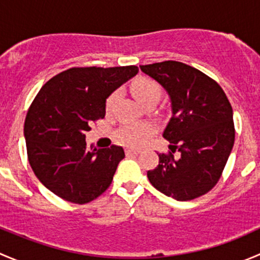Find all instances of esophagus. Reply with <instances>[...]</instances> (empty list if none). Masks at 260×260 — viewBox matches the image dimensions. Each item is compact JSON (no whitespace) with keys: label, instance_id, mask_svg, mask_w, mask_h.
<instances>
[{"label":"esophagus","instance_id":"esophagus-1","mask_svg":"<svg viewBox=\"0 0 260 260\" xmlns=\"http://www.w3.org/2000/svg\"><path fill=\"white\" fill-rule=\"evenodd\" d=\"M138 153H140V151H138V149L125 148V154H127V156H133V154H138Z\"/></svg>","mask_w":260,"mask_h":260}]
</instances>
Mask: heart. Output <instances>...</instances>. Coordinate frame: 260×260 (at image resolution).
<instances>
[{"instance_id":"b5f03b06","label":"heart","mask_w":260,"mask_h":260,"mask_svg":"<svg viewBox=\"0 0 260 260\" xmlns=\"http://www.w3.org/2000/svg\"><path fill=\"white\" fill-rule=\"evenodd\" d=\"M133 95L136 96L138 102L142 106L148 103L149 101H158L161 96V88L154 80L149 78H138L137 80L133 81L131 86ZM118 98L117 91H113L106 101V109L111 111L113 108L115 101ZM154 127L151 123H141V124H127L123 125L120 129H118L117 138L123 145L131 147H141L146 145L149 138L153 136Z\"/></svg>"}]
</instances>
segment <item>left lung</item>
I'll return each instance as SVG.
<instances>
[{
    "label": "left lung",
    "mask_w": 260,
    "mask_h": 260,
    "mask_svg": "<svg viewBox=\"0 0 260 260\" xmlns=\"http://www.w3.org/2000/svg\"><path fill=\"white\" fill-rule=\"evenodd\" d=\"M141 70L167 91L172 117L164 132L169 153H159L156 169L147 172L153 187L187 201L205 195L219 181L235 140L233 108L221 86L183 62L141 65ZM177 149L179 157L173 153Z\"/></svg>",
    "instance_id": "8db88e82"
}]
</instances>
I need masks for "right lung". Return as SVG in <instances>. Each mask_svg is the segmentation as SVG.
I'll use <instances>...</instances> for the list:
<instances>
[{
	"mask_svg": "<svg viewBox=\"0 0 260 260\" xmlns=\"http://www.w3.org/2000/svg\"><path fill=\"white\" fill-rule=\"evenodd\" d=\"M137 73L135 65L72 68L40 89L23 135L31 169L52 193L81 205L111 186L124 151L114 145L89 151L85 133L104 118L107 98Z\"/></svg>",
	"mask_w": 260,
	"mask_h": 260,
	"instance_id": "right-lung-1",
	"label": "right lung"
}]
</instances>
